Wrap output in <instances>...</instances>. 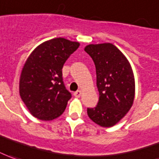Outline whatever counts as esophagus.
I'll use <instances>...</instances> for the list:
<instances>
[{
	"mask_svg": "<svg viewBox=\"0 0 159 159\" xmlns=\"http://www.w3.org/2000/svg\"><path fill=\"white\" fill-rule=\"evenodd\" d=\"M81 95H82V91L81 90H76L75 93H74V96H75V98H80Z\"/></svg>",
	"mask_w": 159,
	"mask_h": 159,
	"instance_id": "34e87169",
	"label": "esophagus"
}]
</instances>
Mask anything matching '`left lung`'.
<instances>
[{
	"instance_id": "1",
	"label": "left lung",
	"mask_w": 159,
	"mask_h": 159,
	"mask_svg": "<svg viewBox=\"0 0 159 159\" xmlns=\"http://www.w3.org/2000/svg\"><path fill=\"white\" fill-rule=\"evenodd\" d=\"M84 50L92 58L99 92L98 105L88 108L89 117L102 127H111L133 104L135 79L127 58L111 43L89 44Z\"/></svg>"
}]
</instances>
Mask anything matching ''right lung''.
<instances>
[{"label": "right lung", "instance_id": "obj_1", "mask_svg": "<svg viewBox=\"0 0 159 159\" xmlns=\"http://www.w3.org/2000/svg\"><path fill=\"white\" fill-rule=\"evenodd\" d=\"M79 43L61 38L40 44L30 54L20 73L21 100L36 118L50 121L65 111L71 93L62 81V67Z\"/></svg>", "mask_w": 159, "mask_h": 159}]
</instances>
